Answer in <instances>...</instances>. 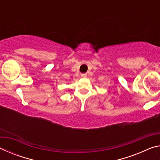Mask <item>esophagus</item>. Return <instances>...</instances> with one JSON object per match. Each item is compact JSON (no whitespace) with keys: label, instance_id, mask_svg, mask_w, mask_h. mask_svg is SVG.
I'll list each match as a JSON object with an SVG mask.
<instances>
[{"label":"esophagus","instance_id":"obj_1","mask_svg":"<svg viewBox=\"0 0 160 160\" xmlns=\"http://www.w3.org/2000/svg\"><path fill=\"white\" fill-rule=\"evenodd\" d=\"M81 76H82V78H86L87 74L86 73H82V74H81Z\"/></svg>","mask_w":160,"mask_h":160}]
</instances>
